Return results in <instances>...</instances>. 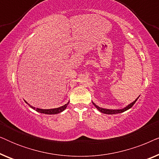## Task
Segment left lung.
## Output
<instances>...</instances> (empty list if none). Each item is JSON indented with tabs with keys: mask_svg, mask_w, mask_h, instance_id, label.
<instances>
[{
	"mask_svg": "<svg viewBox=\"0 0 159 159\" xmlns=\"http://www.w3.org/2000/svg\"><path fill=\"white\" fill-rule=\"evenodd\" d=\"M138 98L135 99V101H134L133 102H132V103H129V105L127 106H126V107H125L124 108H121V109H108V108H103L99 107L98 106H97L96 104L93 103V105L95 106V107L100 112L103 113V114H120V113L125 112V111H127L128 109H129L130 108H132V106H133L134 104L135 103V102L137 101V100L138 99Z\"/></svg>",
	"mask_w": 159,
	"mask_h": 159,
	"instance_id": "left-lung-1",
	"label": "left lung"
}]
</instances>
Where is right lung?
I'll use <instances>...</instances> for the list:
<instances>
[{
  "instance_id": "add662e5",
  "label": "right lung",
  "mask_w": 159,
  "mask_h": 159,
  "mask_svg": "<svg viewBox=\"0 0 159 159\" xmlns=\"http://www.w3.org/2000/svg\"><path fill=\"white\" fill-rule=\"evenodd\" d=\"M26 103H27L28 105L30 106V107L33 108L34 110L37 111L39 113H42V114H59V113L62 112L63 111H64L65 109H66V108L67 107V106H68L69 101L67 103L65 104V105L61 106V107L56 108H51V109H42V108H36L35 107H34V106L30 105L27 102H26Z\"/></svg>"
}]
</instances>
